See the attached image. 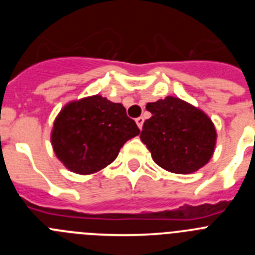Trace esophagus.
<instances>
[{
  "label": "esophagus",
  "instance_id": "1",
  "mask_svg": "<svg viewBox=\"0 0 255 255\" xmlns=\"http://www.w3.org/2000/svg\"><path fill=\"white\" fill-rule=\"evenodd\" d=\"M135 123H136V125H138L139 129L141 130V128H143V124H144V119H143V117H138V119L135 120Z\"/></svg>",
  "mask_w": 255,
  "mask_h": 255
}]
</instances>
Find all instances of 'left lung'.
Listing matches in <instances>:
<instances>
[{
    "mask_svg": "<svg viewBox=\"0 0 255 255\" xmlns=\"http://www.w3.org/2000/svg\"><path fill=\"white\" fill-rule=\"evenodd\" d=\"M145 108L152 116L144 121L140 139L159 167L186 175L208 163L217 132L206 112L171 96Z\"/></svg>",
    "mask_w": 255,
    "mask_h": 255,
    "instance_id": "8db88e82",
    "label": "left lung"
}]
</instances>
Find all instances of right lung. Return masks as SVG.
<instances>
[{"instance_id":"obj_1","label":"right lung","mask_w":255,"mask_h":255,"mask_svg":"<svg viewBox=\"0 0 255 255\" xmlns=\"http://www.w3.org/2000/svg\"><path fill=\"white\" fill-rule=\"evenodd\" d=\"M139 132L121 103L96 94L62 107L53 121L51 144L67 170L92 175L112 163L120 148Z\"/></svg>"}]
</instances>
